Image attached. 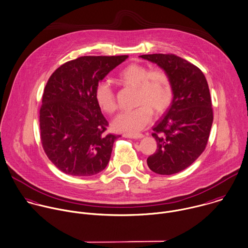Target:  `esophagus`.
I'll use <instances>...</instances> for the list:
<instances>
[{
	"instance_id": "obj_1",
	"label": "esophagus",
	"mask_w": 248,
	"mask_h": 248,
	"mask_svg": "<svg viewBox=\"0 0 248 248\" xmlns=\"http://www.w3.org/2000/svg\"><path fill=\"white\" fill-rule=\"evenodd\" d=\"M124 137L125 138H132V139H138V138H142L144 135L141 133H124L123 134Z\"/></svg>"
}]
</instances>
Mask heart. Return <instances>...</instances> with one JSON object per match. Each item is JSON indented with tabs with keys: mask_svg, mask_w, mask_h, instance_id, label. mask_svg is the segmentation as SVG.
Returning a JSON list of instances; mask_svg holds the SVG:
<instances>
[{
	"mask_svg": "<svg viewBox=\"0 0 248 248\" xmlns=\"http://www.w3.org/2000/svg\"><path fill=\"white\" fill-rule=\"evenodd\" d=\"M116 79L122 85L136 88V105H139L118 115L113 122L117 131L136 132L142 129L149 123L153 112L156 115L162 114L173 101V83L170 75L162 68L150 69L145 64L133 62L120 70ZM94 98L103 112H116V95L108 84L97 85Z\"/></svg>",
	"mask_w": 248,
	"mask_h": 248,
	"instance_id": "b5f03b06",
	"label": "heart"
}]
</instances>
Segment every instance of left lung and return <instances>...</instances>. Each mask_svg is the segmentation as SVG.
<instances>
[{
  "label": "left lung",
  "instance_id": "obj_1",
  "mask_svg": "<svg viewBox=\"0 0 248 248\" xmlns=\"http://www.w3.org/2000/svg\"><path fill=\"white\" fill-rule=\"evenodd\" d=\"M140 57L167 71L174 88L170 107L153 127L157 149L147 163L156 174H176L190 166L208 144L214 121L209 85L199 67L174 54Z\"/></svg>",
  "mask_w": 248,
  "mask_h": 248
}]
</instances>
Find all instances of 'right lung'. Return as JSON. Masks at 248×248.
Segmentation results:
<instances>
[{
    "label": "right lung",
    "mask_w": 248,
    "mask_h": 248,
    "mask_svg": "<svg viewBox=\"0 0 248 248\" xmlns=\"http://www.w3.org/2000/svg\"><path fill=\"white\" fill-rule=\"evenodd\" d=\"M123 56H84L58 67L50 76L39 110L40 140L50 161L62 173L88 177L107 166L115 140L94 92Z\"/></svg>",
    "instance_id": "add662e5"
}]
</instances>
